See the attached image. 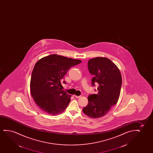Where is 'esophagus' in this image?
<instances>
[{
  "label": "esophagus",
  "mask_w": 153,
  "mask_h": 153,
  "mask_svg": "<svg viewBox=\"0 0 153 153\" xmlns=\"http://www.w3.org/2000/svg\"><path fill=\"white\" fill-rule=\"evenodd\" d=\"M74 97H75L76 98H80L81 96H76V95H74Z\"/></svg>",
  "instance_id": "34e87169"
}]
</instances>
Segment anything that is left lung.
<instances>
[{
    "label": "left lung",
    "instance_id": "8db88e82",
    "mask_svg": "<svg viewBox=\"0 0 153 153\" xmlns=\"http://www.w3.org/2000/svg\"><path fill=\"white\" fill-rule=\"evenodd\" d=\"M88 67L89 73L94 76L92 86L98 84V94L88 96V105L82 111L89 117L99 118L107 114L111 107L117 104L121 88V74L117 66L105 57L90 59Z\"/></svg>",
    "mask_w": 153,
    "mask_h": 153
}]
</instances>
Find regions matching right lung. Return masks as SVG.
I'll return each mask as SVG.
<instances>
[{"mask_svg": "<svg viewBox=\"0 0 153 153\" xmlns=\"http://www.w3.org/2000/svg\"><path fill=\"white\" fill-rule=\"evenodd\" d=\"M81 62L79 59L52 54L36 63L32 73L30 91L36 104L43 111L55 115L65 110L71 96L59 88L61 81L71 67Z\"/></svg>", "mask_w": 153, "mask_h": 153, "instance_id": "add662e5", "label": "right lung"}]
</instances>
